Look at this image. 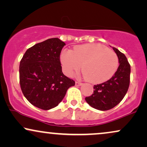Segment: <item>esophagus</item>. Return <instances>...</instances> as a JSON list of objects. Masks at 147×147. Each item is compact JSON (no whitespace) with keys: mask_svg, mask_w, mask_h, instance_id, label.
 I'll return each mask as SVG.
<instances>
[{"mask_svg":"<svg viewBox=\"0 0 147 147\" xmlns=\"http://www.w3.org/2000/svg\"><path fill=\"white\" fill-rule=\"evenodd\" d=\"M81 85H82V83L79 82V81H76V82H75V86H81Z\"/></svg>","mask_w":147,"mask_h":147,"instance_id":"34e87169","label":"esophagus"}]
</instances>
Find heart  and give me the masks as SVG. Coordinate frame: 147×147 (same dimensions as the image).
Returning <instances> with one entry per match:
<instances>
[{"label":"heart","instance_id":"1","mask_svg":"<svg viewBox=\"0 0 147 147\" xmlns=\"http://www.w3.org/2000/svg\"><path fill=\"white\" fill-rule=\"evenodd\" d=\"M60 61L67 76H72L82 66L84 77L92 84L108 81L119 64L116 53L100 44L79 45L74 48L73 51L63 50L60 55Z\"/></svg>","mask_w":147,"mask_h":147}]
</instances>
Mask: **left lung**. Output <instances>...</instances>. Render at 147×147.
<instances>
[{"label": "left lung", "instance_id": "obj_1", "mask_svg": "<svg viewBox=\"0 0 147 147\" xmlns=\"http://www.w3.org/2000/svg\"><path fill=\"white\" fill-rule=\"evenodd\" d=\"M113 49L118 55L119 66L114 75L108 81L94 86V92L86 97L91 107L105 111L112 109L123 99L130 84L131 66L126 56L117 49Z\"/></svg>", "mask_w": 147, "mask_h": 147}]
</instances>
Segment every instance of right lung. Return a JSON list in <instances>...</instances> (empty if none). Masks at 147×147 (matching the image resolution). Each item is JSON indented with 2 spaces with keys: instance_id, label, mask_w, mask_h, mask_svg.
Here are the masks:
<instances>
[{
  "instance_id": "obj_1",
  "label": "right lung",
  "mask_w": 147,
  "mask_h": 147,
  "mask_svg": "<svg viewBox=\"0 0 147 147\" xmlns=\"http://www.w3.org/2000/svg\"><path fill=\"white\" fill-rule=\"evenodd\" d=\"M66 45L59 38L48 39L28 49L20 63V85L33 105L49 110L58 105L75 82L63 74L60 53Z\"/></svg>"
}]
</instances>
